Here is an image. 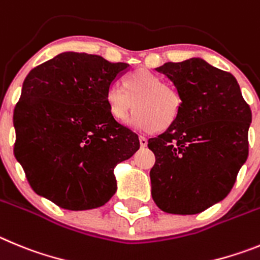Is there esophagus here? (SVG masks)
<instances>
[{"mask_svg": "<svg viewBox=\"0 0 260 260\" xmlns=\"http://www.w3.org/2000/svg\"><path fill=\"white\" fill-rule=\"evenodd\" d=\"M140 145H141V147H146L147 146V139H146V137H144V136H140Z\"/></svg>", "mask_w": 260, "mask_h": 260, "instance_id": "obj_1", "label": "esophagus"}]
</instances>
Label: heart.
<instances>
[{
	"mask_svg": "<svg viewBox=\"0 0 260 260\" xmlns=\"http://www.w3.org/2000/svg\"><path fill=\"white\" fill-rule=\"evenodd\" d=\"M106 104L114 119H127L133 107L137 109L128 120L140 132L167 129L181 115L182 97L174 84L146 69H139L123 79V86L111 84L106 90Z\"/></svg>",
	"mask_w": 260,
	"mask_h": 260,
	"instance_id": "1",
	"label": "heart"
}]
</instances>
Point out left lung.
<instances>
[{"mask_svg": "<svg viewBox=\"0 0 260 260\" xmlns=\"http://www.w3.org/2000/svg\"><path fill=\"white\" fill-rule=\"evenodd\" d=\"M156 71L174 81L182 107L176 124L147 142L155 155L151 196L165 212L198 214L232 190L249 155L251 110L235 76L200 58Z\"/></svg>", "mask_w": 260, "mask_h": 260, "instance_id": "left-lung-1", "label": "left lung"}]
</instances>
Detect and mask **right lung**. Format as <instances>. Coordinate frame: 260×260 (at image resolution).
Segmentation results:
<instances>
[{
	"instance_id": "add662e5",
	"label": "right lung",
	"mask_w": 260,
	"mask_h": 260,
	"mask_svg": "<svg viewBox=\"0 0 260 260\" xmlns=\"http://www.w3.org/2000/svg\"><path fill=\"white\" fill-rule=\"evenodd\" d=\"M127 69L100 55L62 53L23 83L14 155L31 188L62 209L105 205L116 190L114 167L139 150V136L111 116L105 98Z\"/></svg>"
}]
</instances>
